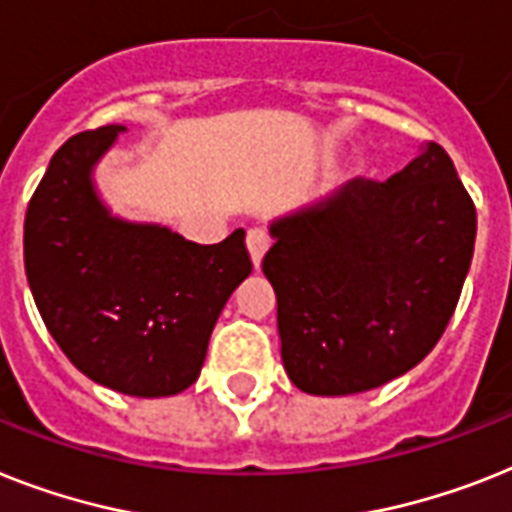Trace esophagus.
I'll use <instances>...</instances> for the list:
<instances>
[{
	"instance_id": "esophagus-1",
	"label": "esophagus",
	"mask_w": 512,
	"mask_h": 512,
	"mask_svg": "<svg viewBox=\"0 0 512 512\" xmlns=\"http://www.w3.org/2000/svg\"><path fill=\"white\" fill-rule=\"evenodd\" d=\"M246 246H248V253H251V261L253 266L259 269L261 266V259H264L266 248H269V235H266L261 227H251L246 235Z\"/></svg>"
}]
</instances>
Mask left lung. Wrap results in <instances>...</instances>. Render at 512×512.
Listing matches in <instances>:
<instances>
[{
	"instance_id": "obj_1",
	"label": "left lung",
	"mask_w": 512,
	"mask_h": 512,
	"mask_svg": "<svg viewBox=\"0 0 512 512\" xmlns=\"http://www.w3.org/2000/svg\"><path fill=\"white\" fill-rule=\"evenodd\" d=\"M282 363L308 395L403 377L445 332L466 282L476 209L453 159L424 143L387 180L356 177L269 225Z\"/></svg>"
}]
</instances>
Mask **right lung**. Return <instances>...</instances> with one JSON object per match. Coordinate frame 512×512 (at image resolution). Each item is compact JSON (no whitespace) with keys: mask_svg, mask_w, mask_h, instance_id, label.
Listing matches in <instances>:
<instances>
[{"mask_svg":"<svg viewBox=\"0 0 512 512\" xmlns=\"http://www.w3.org/2000/svg\"><path fill=\"white\" fill-rule=\"evenodd\" d=\"M125 130H86L52 156L25 214V274L75 369L122 395L167 398L198 379L211 329L253 264L243 230L198 246L112 214L94 170Z\"/></svg>","mask_w":512,"mask_h":512,"instance_id":"add662e5","label":"right lung"}]
</instances>
